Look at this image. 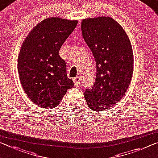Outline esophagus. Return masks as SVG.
<instances>
[{
    "mask_svg": "<svg viewBox=\"0 0 158 158\" xmlns=\"http://www.w3.org/2000/svg\"><path fill=\"white\" fill-rule=\"evenodd\" d=\"M73 81H74V83L75 84V85H78V84L80 83V78L79 77H77L73 79Z\"/></svg>",
    "mask_w": 158,
    "mask_h": 158,
    "instance_id": "1",
    "label": "esophagus"
}]
</instances>
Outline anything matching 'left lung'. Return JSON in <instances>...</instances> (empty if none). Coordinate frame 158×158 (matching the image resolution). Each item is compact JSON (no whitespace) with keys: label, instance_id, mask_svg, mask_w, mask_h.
<instances>
[{"label":"left lung","instance_id":"obj_1","mask_svg":"<svg viewBox=\"0 0 158 158\" xmlns=\"http://www.w3.org/2000/svg\"><path fill=\"white\" fill-rule=\"evenodd\" d=\"M81 32L96 64L95 82L84 96L90 109L103 110L117 103L130 85L133 70L131 44L121 25L109 17L83 20Z\"/></svg>","mask_w":158,"mask_h":158}]
</instances>
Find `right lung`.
Here are the masks:
<instances>
[{
	"instance_id": "right-lung-1",
	"label": "right lung",
	"mask_w": 158,
	"mask_h": 158,
	"mask_svg": "<svg viewBox=\"0 0 158 158\" xmlns=\"http://www.w3.org/2000/svg\"><path fill=\"white\" fill-rule=\"evenodd\" d=\"M77 24V20L45 19L23 42L18 61L19 76L25 92L39 106L55 108L74 85L59 52Z\"/></svg>"
}]
</instances>
